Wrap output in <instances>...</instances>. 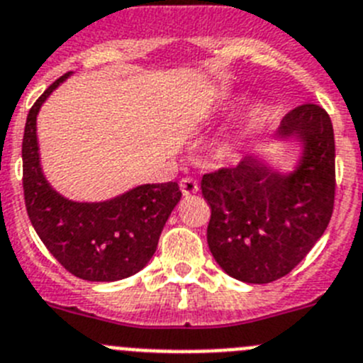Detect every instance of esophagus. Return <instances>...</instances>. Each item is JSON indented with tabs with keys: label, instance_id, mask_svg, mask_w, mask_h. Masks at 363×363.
<instances>
[{
	"label": "esophagus",
	"instance_id": "34e87169",
	"mask_svg": "<svg viewBox=\"0 0 363 363\" xmlns=\"http://www.w3.org/2000/svg\"><path fill=\"white\" fill-rule=\"evenodd\" d=\"M181 191L182 195H194L199 191V182L191 177L181 179Z\"/></svg>",
	"mask_w": 363,
	"mask_h": 363
}]
</instances>
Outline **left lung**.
Masks as SVG:
<instances>
[{
  "mask_svg": "<svg viewBox=\"0 0 363 363\" xmlns=\"http://www.w3.org/2000/svg\"><path fill=\"white\" fill-rule=\"evenodd\" d=\"M279 133L296 135L303 157L296 172L280 175L253 155L237 166L202 175V197L211 208L208 246L228 275L247 284L286 277L311 251L335 208V133L329 113L300 104Z\"/></svg>",
  "mask_w": 363,
  "mask_h": 363,
  "instance_id": "1",
  "label": "left lung"
}]
</instances>
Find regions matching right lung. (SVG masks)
<instances>
[{
    "mask_svg": "<svg viewBox=\"0 0 363 363\" xmlns=\"http://www.w3.org/2000/svg\"><path fill=\"white\" fill-rule=\"evenodd\" d=\"M70 74L55 79L30 108L23 135V194L35 233L54 259L77 279L113 282L141 271L181 201L177 182L145 184L106 202H72L50 188L39 166L35 117Z\"/></svg>",
    "mask_w": 363,
    "mask_h": 363,
    "instance_id": "obj_1",
    "label": "right lung"
}]
</instances>
